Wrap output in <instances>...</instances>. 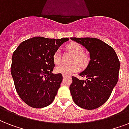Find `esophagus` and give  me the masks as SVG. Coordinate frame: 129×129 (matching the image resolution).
Masks as SVG:
<instances>
[{"label": "esophagus", "instance_id": "obj_1", "mask_svg": "<svg viewBox=\"0 0 129 129\" xmlns=\"http://www.w3.org/2000/svg\"><path fill=\"white\" fill-rule=\"evenodd\" d=\"M63 78H66L67 76H66V75H63Z\"/></svg>", "mask_w": 129, "mask_h": 129}]
</instances>
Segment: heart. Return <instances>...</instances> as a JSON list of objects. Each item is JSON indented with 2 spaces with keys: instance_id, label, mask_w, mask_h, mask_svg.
<instances>
[{
  "instance_id": "b5f03b06",
  "label": "heart",
  "mask_w": 129,
  "mask_h": 129,
  "mask_svg": "<svg viewBox=\"0 0 129 129\" xmlns=\"http://www.w3.org/2000/svg\"><path fill=\"white\" fill-rule=\"evenodd\" d=\"M67 49L70 50L73 54L74 55V57L73 59V62H75L72 65H66V64H59L55 68L56 72L62 74L63 75L72 74L73 73L76 72L79 70V65L81 67L86 66L89 62V57L87 55L84 53V49L80 44L78 43H69L67 45ZM53 59L55 63H58L61 60V51L59 49H57L53 53ZM78 63L77 64V63Z\"/></svg>"
}]
</instances>
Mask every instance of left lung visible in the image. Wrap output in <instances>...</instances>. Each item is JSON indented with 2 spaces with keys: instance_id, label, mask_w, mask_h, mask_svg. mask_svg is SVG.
Segmentation results:
<instances>
[{
  "instance_id": "obj_1",
  "label": "left lung",
  "mask_w": 129,
  "mask_h": 129,
  "mask_svg": "<svg viewBox=\"0 0 129 129\" xmlns=\"http://www.w3.org/2000/svg\"><path fill=\"white\" fill-rule=\"evenodd\" d=\"M71 39L84 46L90 57L86 70L79 74L86 78V80L72 77L71 95L78 106L93 110L108 100L118 82L120 61L114 49L100 39L92 37H71Z\"/></svg>"
}]
</instances>
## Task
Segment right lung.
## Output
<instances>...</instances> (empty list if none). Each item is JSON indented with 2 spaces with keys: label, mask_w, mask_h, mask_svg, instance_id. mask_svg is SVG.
I'll return each instance as SVG.
<instances>
[{
  "label": "right lung",
  "mask_w": 129,
  "mask_h": 129,
  "mask_svg": "<svg viewBox=\"0 0 129 129\" xmlns=\"http://www.w3.org/2000/svg\"><path fill=\"white\" fill-rule=\"evenodd\" d=\"M68 40L35 37L23 41L13 52L11 72L15 89L29 106L43 108L54 100L63 77L52 73L53 55Z\"/></svg>",
  "instance_id": "1"
}]
</instances>
